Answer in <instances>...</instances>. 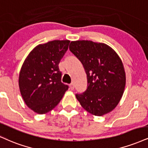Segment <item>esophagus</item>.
<instances>
[{
  "label": "esophagus",
  "instance_id": "34e87169",
  "mask_svg": "<svg viewBox=\"0 0 148 148\" xmlns=\"http://www.w3.org/2000/svg\"><path fill=\"white\" fill-rule=\"evenodd\" d=\"M69 89H70L71 90H73L74 89V85L73 83H71V84L69 85Z\"/></svg>",
  "mask_w": 148,
  "mask_h": 148
}]
</instances>
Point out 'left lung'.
Listing matches in <instances>:
<instances>
[{"instance_id":"1","label":"left lung","mask_w":148,"mask_h":148,"mask_svg":"<svg viewBox=\"0 0 148 148\" xmlns=\"http://www.w3.org/2000/svg\"><path fill=\"white\" fill-rule=\"evenodd\" d=\"M69 47L87 74L86 90L76 94L80 104L95 116L112 111L125 86V73L120 57L106 44L92 40L72 41Z\"/></svg>"}]
</instances>
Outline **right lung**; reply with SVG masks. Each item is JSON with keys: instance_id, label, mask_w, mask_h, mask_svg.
I'll use <instances>...</instances> for the list:
<instances>
[{"instance_id": "1", "label": "right lung", "mask_w": 148, "mask_h": 148, "mask_svg": "<svg viewBox=\"0 0 148 148\" xmlns=\"http://www.w3.org/2000/svg\"><path fill=\"white\" fill-rule=\"evenodd\" d=\"M69 42L55 40L37 45L23 64L19 88L25 103L35 112H49L68 90V85L61 82L58 64L68 49Z\"/></svg>"}]
</instances>
